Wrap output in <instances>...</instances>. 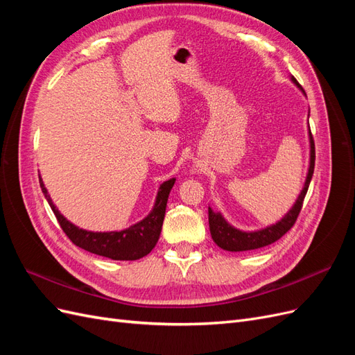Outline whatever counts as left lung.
I'll use <instances>...</instances> for the list:
<instances>
[{
	"instance_id": "left-lung-1",
	"label": "left lung",
	"mask_w": 355,
	"mask_h": 355,
	"mask_svg": "<svg viewBox=\"0 0 355 355\" xmlns=\"http://www.w3.org/2000/svg\"><path fill=\"white\" fill-rule=\"evenodd\" d=\"M292 81L297 85V87L302 90L299 83L296 81L295 77H292ZM304 92V90H302ZM305 94V92H304ZM309 116V114H308ZM308 135H309V168L306 173L305 179V185L300 191V194L297 200L295 201L293 207L290 209L284 218L278 220L274 225H270L263 230H257V231H240L237 228H234L232 225H230L219 211H213L209 207V227H210V234L213 241L216 243L220 249L228 250V252H245V250H256L261 249V247L270 245L275 243L277 240H280L283 235L293 227L300 209H302L304 198L306 196V191L309 187V182L313 179L314 173V164H315V145H314V139L313 133H311V128H308Z\"/></svg>"
}]
</instances>
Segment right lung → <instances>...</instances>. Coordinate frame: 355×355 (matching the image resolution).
<instances>
[{"label": "right lung", "instance_id": "add662e5", "mask_svg": "<svg viewBox=\"0 0 355 355\" xmlns=\"http://www.w3.org/2000/svg\"><path fill=\"white\" fill-rule=\"evenodd\" d=\"M40 178V187L42 189L46 200L49 201L50 207L55 213L56 219L59 220L60 228L68 235V239L75 244L81 247V249L87 250L90 253L110 257L114 261H136L141 257L146 256L151 252L158 239L161 227H163L166 206L171 188L175 185V178L166 180L164 184L159 185L158 194L155 198L154 209L148 214L145 219L132 225L130 228L123 231H111V232H93L85 231L78 227H75L63 214L56 209L53 204L49 192L44 187V182Z\"/></svg>", "mask_w": 355, "mask_h": 355}]
</instances>
